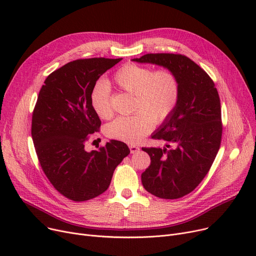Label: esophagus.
<instances>
[{
	"instance_id": "34e87169",
	"label": "esophagus",
	"mask_w": 256,
	"mask_h": 256,
	"mask_svg": "<svg viewBox=\"0 0 256 256\" xmlns=\"http://www.w3.org/2000/svg\"><path fill=\"white\" fill-rule=\"evenodd\" d=\"M130 154H136L140 150V147L137 146V145H130Z\"/></svg>"
}]
</instances>
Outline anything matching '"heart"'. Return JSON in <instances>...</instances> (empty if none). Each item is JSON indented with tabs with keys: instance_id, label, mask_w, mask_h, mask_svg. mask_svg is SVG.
<instances>
[{
	"instance_id": "obj_1",
	"label": "heart",
	"mask_w": 256,
	"mask_h": 256,
	"mask_svg": "<svg viewBox=\"0 0 256 256\" xmlns=\"http://www.w3.org/2000/svg\"><path fill=\"white\" fill-rule=\"evenodd\" d=\"M114 82L126 92L135 96L132 110L135 114L117 117L106 126V135L115 140L136 144L156 124L167 119L176 109L180 98V82L170 70L152 68L138 64H126L114 74ZM111 88L100 80L90 92L93 111L100 118H109Z\"/></svg>"
}]
</instances>
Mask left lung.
Listing matches in <instances>:
<instances>
[{
	"label": "left lung",
	"mask_w": 256,
	"mask_h": 256,
	"mask_svg": "<svg viewBox=\"0 0 256 256\" xmlns=\"http://www.w3.org/2000/svg\"><path fill=\"white\" fill-rule=\"evenodd\" d=\"M132 61L163 66L178 78L176 109L152 135L166 145L163 148L143 147L150 156V165L141 180L144 189L158 198H180L206 178L220 148L222 124L217 88L200 66L180 54H146Z\"/></svg>",
	"instance_id": "obj_1"
}]
</instances>
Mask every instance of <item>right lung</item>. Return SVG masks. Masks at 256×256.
I'll list each match as a JSON object with an SVG mask.
<instances>
[{
    "label": "right lung",
    "instance_id": "obj_1",
    "mask_svg": "<svg viewBox=\"0 0 256 256\" xmlns=\"http://www.w3.org/2000/svg\"><path fill=\"white\" fill-rule=\"evenodd\" d=\"M119 59H80L52 72L39 91L32 116V139L42 168L55 189L74 201H86L110 186L115 168L128 154L126 143L110 140L86 152L100 117L90 104L96 80Z\"/></svg>",
    "mask_w": 256,
    "mask_h": 256
}]
</instances>
